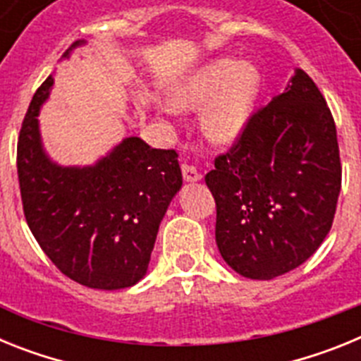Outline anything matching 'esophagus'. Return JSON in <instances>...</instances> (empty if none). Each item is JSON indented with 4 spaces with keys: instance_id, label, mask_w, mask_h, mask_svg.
Returning <instances> with one entry per match:
<instances>
[{
    "instance_id": "esophagus-1",
    "label": "esophagus",
    "mask_w": 361,
    "mask_h": 361,
    "mask_svg": "<svg viewBox=\"0 0 361 361\" xmlns=\"http://www.w3.org/2000/svg\"><path fill=\"white\" fill-rule=\"evenodd\" d=\"M183 177L186 183H197L202 178V175L193 164H183Z\"/></svg>"
}]
</instances>
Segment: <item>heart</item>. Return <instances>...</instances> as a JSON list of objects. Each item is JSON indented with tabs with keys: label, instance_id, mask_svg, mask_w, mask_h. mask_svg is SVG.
<instances>
[{
	"label": "heart",
	"instance_id": "1",
	"mask_svg": "<svg viewBox=\"0 0 361 361\" xmlns=\"http://www.w3.org/2000/svg\"><path fill=\"white\" fill-rule=\"evenodd\" d=\"M260 92V73L247 61L219 59L188 75L171 92L178 110H199L200 128L213 142L235 141L250 123Z\"/></svg>",
	"mask_w": 361,
	"mask_h": 361
}]
</instances>
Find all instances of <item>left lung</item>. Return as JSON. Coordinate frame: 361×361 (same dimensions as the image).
Returning a JSON list of instances; mask_svg holds the SVG:
<instances>
[{
    "label": "left lung",
    "mask_w": 361,
    "mask_h": 361,
    "mask_svg": "<svg viewBox=\"0 0 361 361\" xmlns=\"http://www.w3.org/2000/svg\"><path fill=\"white\" fill-rule=\"evenodd\" d=\"M215 240L233 271L271 280L304 264L333 226L342 188L336 126L318 86L296 68L206 175Z\"/></svg>",
    "instance_id": "8db88e82"
}]
</instances>
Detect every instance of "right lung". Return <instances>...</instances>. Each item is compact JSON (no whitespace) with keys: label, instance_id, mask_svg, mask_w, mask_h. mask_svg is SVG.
<instances>
[{"label":"right lung","instance_id":"right-lung-1","mask_svg":"<svg viewBox=\"0 0 361 361\" xmlns=\"http://www.w3.org/2000/svg\"><path fill=\"white\" fill-rule=\"evenodd\" d=\"M86 44L79 39L63 54ZM54 75L37 88L18 141V177L32 235L63 275L116 291L146 275L159 224L183 186L175 149L124 137L90 166H61L44 152L39 108Z\"/></svg>","mask_w":361,"mask_h":361}]
</instances>
